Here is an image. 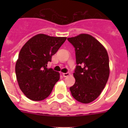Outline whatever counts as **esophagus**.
I'll return each mask as SVG.
<instances>
[{
	"label": "esophagus",
	"mask_w": 128,
	"mask_h": 128,
	"mask_svg": "<svg viewBox=\"0 0 128 128\" xmlns=\"http://www.w3.org/2000/svg\"><path fill=\"white\" fill-rule=\"evenodd\" d=\"M70 75L69 72H66V73H63V77H67Z\"/></svg>",
	"instance_id": "obj_1"
}]
</instances>
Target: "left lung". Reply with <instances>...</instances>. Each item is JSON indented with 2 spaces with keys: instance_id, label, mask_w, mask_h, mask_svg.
Here are the masks:
<instances>
[{
  "instance_id": "8db88e82",
  "label": "left lung",
  "mask_w": 128,
  "mask_h": 128,
  "mask_svg": "<svg viewBox=\"0 0 128 128\" xmlns=\"http://www.w3.org/2000/svg\"><path fill=\"white\" fill-rule=\"evenodd\" d=\"M75 48L76 82L70 90L78 101L87 104L99 96L110 74L109 58L106 48L94 37L80 34L67 38Z\"/></svg>"
}]
</instances>
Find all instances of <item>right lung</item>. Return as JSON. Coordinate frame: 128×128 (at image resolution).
Returning a JSON list of instances; mask_svg holds the SVG:
<instances>
[{
  "mask_svg": "<svg viewBox=\"0 0 128 128\" xmlns=\"http://www.w3.org/2000/svg\"><path fill=\"white\" fill-rule=\"evenodd\" d=\"M66 39L38 34L21 48L15 65L16 76L20 90L30 100L46 99L60 80V73L47 68V63Z\"/></svg>",
  "mask_w": 128,
  "mask_h": 128,
  "instance_id": "obj_1",
  "label": "right lung"
}]
</instances>
